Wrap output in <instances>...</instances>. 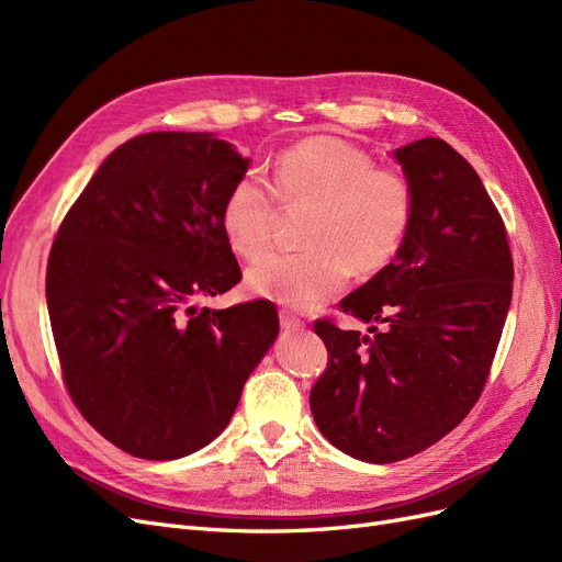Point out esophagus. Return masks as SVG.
<instances>
[{"label": "esophagus", "instance_id": "34e87169", "mask_svg": "<svg viewBox=\"0 0 562 562\" xmlns=\"http://www.w3.org/2000/svg\"><path fill=\"white\" fill-rule=\"evenodd\" d=\"M279 321H281V328H285V330H300L304 326V321L288 310L279 312Z\"/></svg>", "mask_w": 562, "mask_h": 562}]
</instances>
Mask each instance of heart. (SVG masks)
I'll use <instances>...</instances> for the list:
<instances>
[{"label":"heart","mask_w":562,"mask_h":562,"mask_svg":"<svg viewBox=\"0 0 562 562\" xmlns=\"http://www.w3.org/2000/svg\"><path fill=\"white\" fill-rule=\"evenodd\" d=\"M271 193L283 209L310 206L300 252H271L246 271L248 291L285 307L307 310L347 285L351 267L375 274L396 258L413 223V184L398 168L372 166L359 145L312 135L283 149L271 166ZM277 203L265 184L236 180L220 209L234 252L258 258L271 244Z\"/></svg>","instance_id":"heart-1"}]
</instances>
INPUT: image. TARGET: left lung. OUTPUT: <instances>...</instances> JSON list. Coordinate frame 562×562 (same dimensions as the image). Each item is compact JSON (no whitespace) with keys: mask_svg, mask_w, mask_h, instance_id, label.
Here are the masks:
<instances>
[{"mask_svg":"<svg viewBox=\"0 0 562 562\" xmlns=\"http://www.w3.org/2000/svg\"><path fill=\"white\" fill-rule=\"evenodd\" d=\"M394 155L415 194L411 229L394 262L339 302L372 335L314 323L328 349L310 394L316 427L372 464L427 450L469 415L514 293L504 220L473 166L440 138Z\"/></svg>","mask_w":562,"mask_h":562,"instance_id":"1","label":"left lung"}]
</instances>
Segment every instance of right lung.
I'll return each mask as SVG.
<instances>
[{"instance_id": "right-lung-1", "label": "right lung", "mask_w": 562, "mask_h": 562, "mask_svg": "<svg viewBox=\"0 0 562 562\" xmlns=\"http://www.w3.org/2000/svg\"><path fill=\"white\" fill-rule=\"evenodd\" d=\"M248 164L213 133L135 135L100 164L50 246L63 382L83 419L133 457L209 446L279 333L269 300L192 304L241 281L220 209Z\"/></svg>"}]
</instances>
